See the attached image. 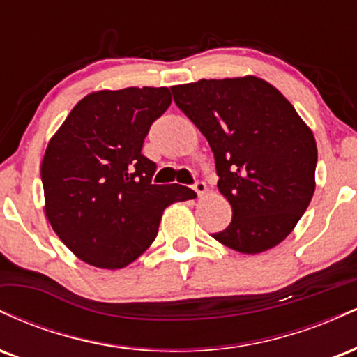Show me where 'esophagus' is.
I'll return each instance as SVG.
<instances>
[{
    "mask_svg": "<svg viewBox=\"0 0 357 357\" xmlns=\"http://www.w3.org/2000/svg\"><path fill=\"white\" fill-rule=\"evenodd\" d=\"M195 191L198 192V196L206 195V191H208L206 183H203V181H198V183H196V184H195Z\"/></svg>",
    "mask_w": 357,
    "mask_h": 357,
    "instance_id": "esophagus-1",
    "label": "esophagus"
}]
</instances>
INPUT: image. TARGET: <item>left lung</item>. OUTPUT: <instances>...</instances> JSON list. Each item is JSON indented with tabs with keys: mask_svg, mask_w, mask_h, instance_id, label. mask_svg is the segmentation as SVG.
<instances>
[{
	"mask_svg": "<svg viewBox=\"0 0 357 357\" xmlns=\"http://www.w3.org/2000/svg\"><path fill=\"white\" fill-rule=\"evenodd\" d=\"M176 105L206 137L218 190L231 204L213 238L240 253L267 252L296 228L315 191L310 127L272 84L255 75L174 85Z\"/></svg>",
	"mask_w": 357,
	"mask_h": 357,
	"instance_id": "8db88e82",
	"label": "left lung"
}]
</instances>
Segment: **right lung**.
Instances as JSON below:
<instances>
[{
	"label": "right lung",
	"mask_w": 357,
	"mask_h": 357,
	"mask_svg": "<svg viewBox=\"0 0 357 357\" xmlns=\"http://www.w3.org/2000/svg\"><path fill=\"white\" fill-rule=\"evenodd\" d=\"M171 105L167 87L97 90L48 141L45 216L67 248L97 268H124L149 248L169 204L196 198L181 184H151L141 154L149 127Z\"/></svg>",
	"instance_id": "add662e5"
}]
</instances>
